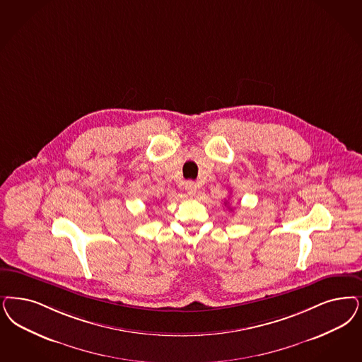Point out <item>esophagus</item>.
<instances>
[{
    "label": "esophagus",
    "mask_w": 362,
    "mask_h": 362,
    "mask_svg": "<svg viewBox=\"0 0 362 362\" xmlns=\"http://www.w3.org/2000/svg\"><path fill=\"white\" fill-rule=\"evenodd\" d=\"M185 188H186V191H187V194L189 197H194L195 192H197V183L192 182V180H188V182H186Z\"/></svg>",
    "instance_id": "1"
}]
</instances>
